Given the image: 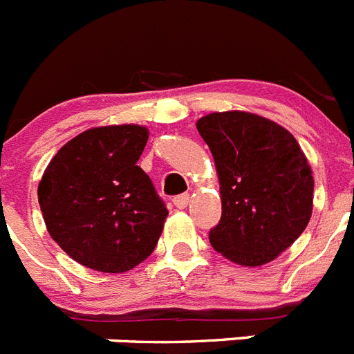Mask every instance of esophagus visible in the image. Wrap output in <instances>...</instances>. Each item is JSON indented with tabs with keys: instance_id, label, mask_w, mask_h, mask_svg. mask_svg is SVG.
<instances>
[{
	"instance_id": "34e87169",
	"label": "esophagus",
	"mask_w": 354,
	"mask_h": 354,
	"mask_svg": "<svg viewBox=\"0 0 354 354\" xmlns=\"http://www.w3.org/2000/svg\"><path fill=\"white\" fill-rule=\"evenodd\" d=\"M187 204H189V195H187V193L175 196V198H174V205L177 209H186Z\"/></svg>"
}]
</instances>
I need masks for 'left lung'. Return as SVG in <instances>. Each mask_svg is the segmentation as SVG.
<instances>
[{
  "instance_id": "1",
  "label": "left lung",
  "mask_w": 354,
  "mask_h": 354,
  "mask_svg": "<svg viewBox=\"0 0 354 354\" xmlns=\"http://www.w3.org/2000/svg\"><path fill=\"white\" fill-rule=\"evenodd\" d=\"M196 129L214 158L221 220L212 248L239 266H262L301 236L312 216L314 177L282 126L246 111L211 113Z\"/></svg>"
}]
</instances>
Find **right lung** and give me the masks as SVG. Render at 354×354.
Instances as JSON below:
<instances>
[{
	"instance_id": "1",
	"label": "right lung",
	"mask_w": 354,
	"mask_h": 354,
	"mask_svg": "<svg viewBox=\"0 0 354 354\" xmlns=\"http://www.w3.org/2000/svg\"><path fill=\"white\" fill-rule=\"evenodd\" d=\"M147 127H93L65 143L39 184L48 232L80 264L124 273L154 252L168 216L138 159Z\"/></svg>"
}]
</instances>
